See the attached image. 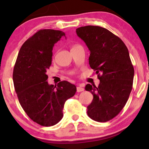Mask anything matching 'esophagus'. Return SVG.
<instances>
[{"label": "esophagus", "mask_w": 149, "mask_h": 149, "mask_svg": "<svg viewBox=\"0 0 149 149\" xmlns=\"http://www.w3.org/2000/svg\"><path fill=\"white\" fill-rule=\"evenodd\" d=\"M77 92H81V91H84V89H83L82 87L78 86L77 87Z\"/></svg>", "instance_id": "esophagus-1"}]
</instances>
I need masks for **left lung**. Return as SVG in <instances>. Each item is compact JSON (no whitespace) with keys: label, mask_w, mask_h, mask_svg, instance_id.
<instances>
[{"label":"left lung","mask_w":149,"mask_h":149,"mask_svg":"<svg viewBox=\"0 0 149 149\" xmlns=\"http://www.w3.org/2000/svg\"><path fill=\"white\" fill-rule=\"evenodd\" d=\"M76 32L90 51L89 66L100 80L98 87H85L93 95L87 115L95 121L107 122L121 112L132 89L134 70L129 52L121 38L104 28L83 26Z\"/></svg>","instance_id":"left-lung-1"}]
</instances>
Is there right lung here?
Masks as SVG:
<instances>
[{"mask_svg":"<svg viewBox=\"0 0 149 149\" xmlns=\"http://www.w3.org/2000/svg\"><path fill=\"white\" fill-rule=\"evenodd\" d=\"M65 33L40 30L23 44L13 69V80L22 109L40 125L53 126L62 119L64 103L74 96L77 87L68 81L49 85L47 70L52 65L54 45Z\"/></svg>","mask_w":149,"mask_h":149,"instance_id":"right-lung-1","label":"right lung"}]
</instances>
